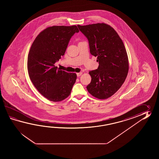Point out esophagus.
I'll use <instances>...</instances> for the list:
<instances>
[{
    "label": "esophagus",
    "instance_id": "obj_1",
    "mask_svg": "<svg viewBox=\"0 0 159 159\" xmlns=\"http://www.w3.org/2000/svg\"><path fill=\"white\" fill-rule=\"evenodd\" d=\"M82 75V72H80V73H77V77H80V76H81Z\"/></svg>",
    "mask_w": 159,
    "mask_h": 159
}]
</instances>
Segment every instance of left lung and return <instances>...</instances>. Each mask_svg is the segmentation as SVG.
Returning <instances> with one entry per match:
<instances>
[{"label":"left lung","instance_id":"8db88e82","mask_svg":"<svg viewBox=\"0 0 159 159\" xmlns=\"http://www.w3.org/2000/svg\"><path fill=\"white\" fill-rule=\"evenodd\" d=\"M89 41L90 52L97 57V69L89 71V93L99 99L111 97L128 75L129 58L125 46L115 30L105 23L77 25Z\"/></svg>","mask_w":159,"mask_h":159}]
</instances>
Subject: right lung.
Returning a JSON list of instances; mask_svg holds the SVG:
<instances>
[{"instance_id": "add662e5", "label": "right lung", "mask_w": 159, "mask_h": 159, "mask_svg": "<svg viewBox=\"0 0 159 159\" xmlns=\"http://www.w3.org/2000/svg\"><path fill=\"white\" fill-rule=\"evenodd\" d=\"M79 32L76 25L48 27L37 35L28 56L30 80L48 100L61 101L70 94L77 75L61 70L54 64L64 55L69 42Z\"/></svg>"}]
</instances>
